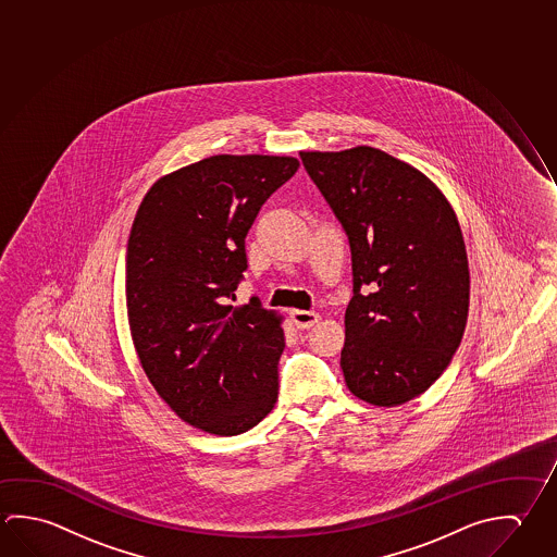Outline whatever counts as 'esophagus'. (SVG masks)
<instances>
[{
	"label": "esophagus",
	"mask_w": 557,
	"mask_h": 557,
	"mask_svg": "<svg viewBox=\"0 0 557 557\" xmlns=\"http://www.w3.org/2000/svg\"><path fill=\"white\" fill-rule=\"evenodd\" d=\"M292 319L297 329H311V326H314V324L319 322L321 317H319L317 312L299 311V309H295V311H292Z\"/></svg>",
	"instance_id": "1"
}]
</instances>
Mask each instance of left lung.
<instances>
[{"instance_id": "left-lung-1", "label": "left lung", "mask_w": 557, "mask_h": 557, "mask_svg": "<svg viewBox=\"0 0 557 557\" xmlns=\"http://www.w3.org/2000/svg\"><path fill=\"white\" fill-rule=\"evenodd\" d=\"M301 160L350 243L346 385L370 405H403L438 380L466 331L458 216L429 177L377 148L301 152Z\"/></svg>"}]
</instances>
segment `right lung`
Returning <instances> with one entry per match:
<instances>
[{"instance_id":"obj_1","label":"right lung","mask_w":557,"mask_h":557,"mask_svg":"<svg viewBox=\"0 0 557 557\" xmlns=\"http://www.w3.org/2000/svg\"><path fill=\"white\" fill-rule=\"evenodd\" d=\"M299 160L219 154L160 177L127 245V312L158 395L196 429L236 436L277 400L282 317L258 297L235 307L245 238Z\"/></svg>"}]
</instances>
